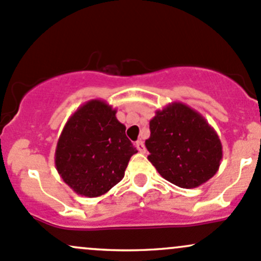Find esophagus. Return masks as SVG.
I'll list each match as a JSON object with an SVG mask.
<instances>
[{
    "mask_svg": "<svg viewBox=\"0 0 261 261\" xmlns=\"http://www.w3.org/2000/svg\"><path fill=\"white\" fill-rule=\"evenodd\" d=\"M136 148L138 149V152H141V153L145 152V147H144V143H143V141H137Z\"/></svg>",
    "mask_w": 261,
    "mask_h": 261,
    "instance_id": "esophagus-1",
    "label": "esophagus"
}]
</instances>
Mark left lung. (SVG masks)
Listing matches in <instances>:
<instances>
[{
	"instance_id": "1",
	"label": "left lung",
	"mask_w": 261,
	"mask_h": 261,
	"mask_svg": "<svg viewBox=\"0 0 261 261\" xmlns=\"http://www.w3.org/2000/svg\"><path fill=\"white\" fill-rule=\"evenodd\" d=\"M145 141L148 161L165 180L197 188L218 172L223 158L219 136L199 112L181 102L156 111Z\"/></svg>"
}]
</instances>
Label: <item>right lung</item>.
Instances as JSON below:
<instances>
[{"label": "right lung", "mask_w": 261, "mask_h": 261, "mask_svg": "<svg viewBox=\"0 0 261 261\" xmlns=\"http://www.w3.org/2000/svg\"><path fill=\"white\" fill-rule=\"evenodd\" d=\"M116 113L106 100L91 99L64 124L55 164L64 183L78 195L106 194L122 180L130 156L137 153Z\"/></svg>", "instance_id": "add662e5"}]
</instances>
